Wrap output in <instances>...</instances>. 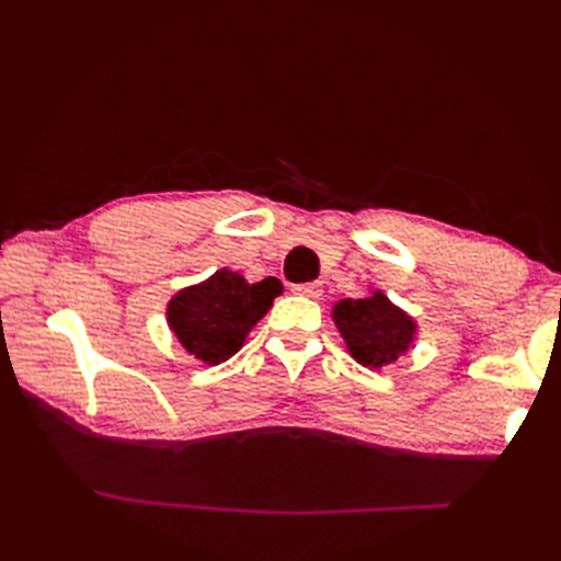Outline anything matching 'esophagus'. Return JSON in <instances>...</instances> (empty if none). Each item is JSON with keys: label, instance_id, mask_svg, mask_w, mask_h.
I'll list each match as a JSON object with an SVG mask.
<instances>
[{"label": "esophagus", "instance_id": "obj_1", "mask_svg": "<svg viewBox=\"0 0 561 561\" xmlns=\"http://www.w3.org/2000/svg\"><path fill=\"white\" fill-rule=\"evenodd\" d=\"M294 294L306 296V299H320L323 296V284L320 282H306V284H296Z\"/></svg>", "mask_w": 561, "mask_h": 561}]
</instances>
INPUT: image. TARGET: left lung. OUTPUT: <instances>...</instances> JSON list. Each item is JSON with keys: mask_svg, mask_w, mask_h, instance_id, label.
I'll use <instances>...</instances> for the list:
<instances>
[{"mask_svg": "<svg viewBox=\"0 0 561 561\" xmlns=\"http://www.w3.org/2000/svg\"><path fill=\"white\" fill-rule=\"evenodd\" d=\"M332 320L356 364L383 368L408 354L416 340V320L396 306L383 289L368 287L364 299H340L332 306Z\"/></svg>", "mask_w": 561, "mask_h": 561, "instance_id": "obj_1", "label": "left lung"}]
</instances>
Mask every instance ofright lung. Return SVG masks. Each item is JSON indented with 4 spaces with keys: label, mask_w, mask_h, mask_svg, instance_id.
<instances>
[{
    "label": "right lung",
    "mask_w": 561,
    "mask_h": 561,
    "mask_svg": "<svg viewBox=\"0 0 561 561\" xmlns=\"http://www.w3.org/2000/svg\"><path fill=\"white\" fill-rule=\"evenodd\" d=\"M282 291L277 277L250 284L241 272L221 267L205 282L175 291L165 306V323L187 354L217 366L243 347Z\"/></svg>",
    "instance_id": "add662e5"
}]
</instances>
